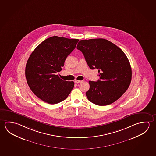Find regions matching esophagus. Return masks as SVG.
I'll use <instances>...</instances> for the list:
<instances>
[{"mask_svg": "<svg viewBox=\"0 0 156 156\" xmlns=\"http://www.w3.org/2000/svg\"><path fill=\"white\" fill-rule=\"evenodd\" d=\"M74 82H75V83H76V84H79L80 83H81L82 81H80V80H76L74 81Z\"/></svg>", "mask_w": 156, "mask_h": 156, "instance_id": "1", "label": "esophagus"}]
</instances>
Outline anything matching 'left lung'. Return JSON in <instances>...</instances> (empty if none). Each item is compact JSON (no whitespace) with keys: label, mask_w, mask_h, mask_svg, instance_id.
I'll list each match as a JSON object with an SVG mask.
<instances>
[{"label":"left lung","mask_w":156,"mask_h":156,"mask_svg":"<svg viewBox=\"0 0 156 156\" xmlns=\"http://www.w3.org/2000/svg\"><path fill=\"white\" fill-rule=\"evenodd\" d=\"M77 48L83 53L91 69H98L100 79L89 82L87 99L100 106L118 100L128 89L132 79L130 63L125 54L103 38L80 40Z\"/></svg>","instance_id":"8db88e82"}]
</instances>
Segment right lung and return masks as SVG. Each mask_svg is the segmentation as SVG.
<instances>
[{
	"label": "right lung",
	"instance_id": "1",
	"mask_svg": "<svg viewBox=\"0 0 156 156\" xmlns=\"http://www.w3.org/2000/svg\"><path fill=\"white\" fill-rule=\"evenodd\" d=\"M78 41L52 36L41 42L31 54L26 65L27 82L34 94L44 102L51 105L61 102L71 92L74 82L63 80L56 73L61 71Z\"/></svg>",
	"mask_w": 156,
	"mask_h": 156
}]
</instances>
